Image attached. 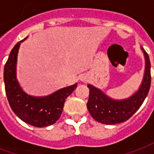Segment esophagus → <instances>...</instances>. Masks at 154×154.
Instances as JSON below:
<instances>
[{
    "label": "esophagus",
    "instance_id": "obj_1",
    "mask_svg": "<svg viewBox=\"0 0 154 154\" xmlns=\"http://www.w3.org/2000/svg\"><path fill=\"white\" fill-rule=\"evenodd\" d=\"M81 81H82V82H87V77H85V76H82V77H81Z\"/></svg>",
    "mask_w": 154,
    "mask_h": 154
}]
</instances>
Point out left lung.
<instances>
[{
    "mask_svg": "<svg viewBox=\"0 0 154 154\" xmlns=\"http://www.w3.org/2000/svg\"><path fill=\"white\" fill-rule=\"evenodd\" d=\"M145 58V69L139 90L128 98L116 100L110 98L102 91L88 84L89 99L87 109L91 116L98 122L105 125H116L125 122L131 117L142 106L149 93L151 84L150 61L148 54L141 47Z\"/></svg>",
    "mask_w": 154,
    "mask_h": 154,
    "instance_id": "1",
    "label": "left lung"
}]
</instances>
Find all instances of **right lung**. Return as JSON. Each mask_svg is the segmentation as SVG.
Listing matches in <instances>:
<instances>
[{
    "label": "right lung",
    "mask_w": 154,
    "mask_h": 154,
    "mask_svg": "<svg viewBox=\"0 0 154 154\" xmlns=\"http://www.w3.org/2000/svg\"><path fill=\"white\" fill-rule=\"evenodd\" d=\"M27 38L15 44L5 65V93L13 112L21 120L35 127H47L60 118L65 100L77 88V83L44 97H33L22 90L16 78V63L20 44Z\"/></svg>",
    "instance_id": "1"
}]
</instances>
